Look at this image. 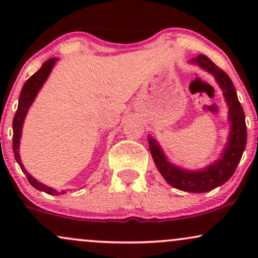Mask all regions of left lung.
<instances>
[{"label": "left lung", "instance_id": "left-lung-1", "mask_svg": "<svg viewBox=\"0 0 258 258\" xmlns=\"http://www.w3.org/2000/svg\"><path fill=\"white\" fill-rule=\"evenodd\" d=\"M190 61L199 65L201 69L206 70L207 73L212 74L223 91L224 99L229 108L228 120L230 121V131L226 149L222 153L221 158L210 166L200 171H189L171 164L156 139L152 136H148V142H149V149L154 162L168 184L183 191L205 193L226 183L235 172V168L246 147L247 132L244 110L229 76L204 54H199Z\"/></svg>", "mask_w": 258, "mask_h": 258}]
</instances>
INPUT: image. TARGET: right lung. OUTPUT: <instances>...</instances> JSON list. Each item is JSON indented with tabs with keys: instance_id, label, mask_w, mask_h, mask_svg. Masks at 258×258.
<instances>
[{
	"instance_id": "right-lung-1",
	"label": "right lung",
	"mask_w": 258,
	"mask_h": 258,
	"mask_svg": "<svg viewBox=\"0 0 258 258\" xmlns=\"http://www.w3.org/2000/svg\"><path fill=\"white\" fill-rule=\"evenodd\" d=\"M58 60V58H51L48 60H46L41 67V69L38 70L31 76L30 79H28V81L25 82L24 86H23L22 92H20L19 96V103H18V109L16 115H14L13 119V153H14V158H16L17 162L19 164L20 168H22L23 172L25 173L26 178H28L30 184L36 188L37 190L44 191L47 194L51 195H58V194H64L65 191H57L55 189L51 188V186H47L42 184V183L37 182V179H35L34 177L31 176L30 173L24 168V165L22 164V160H20L19 156V143H20V137H22V128H23V123H24L25 116L28 114L29 108L34 102V99L36 98L38 91L40 88L42 87V85L44 84L47 78L51 74L53 67H54L55 61Z\"/></svg>"
}]
</instances>
